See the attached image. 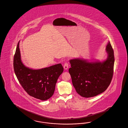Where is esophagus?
<instances>
[{
  "label": "esophagus",
  "instance_id": "esophagus-1",
  "mask_svg": "<svg viewBox=\"0 0 128 128\" xmlns=\"http://www.w3.org/2000/svg\"><path fill=\"white\" fill-rule=\"evenodd\" d=\"M63 67H64V68L65 70H66L68 68V62H65L64 63V66Z\"/></svg>",
  "mask_w": 128,
  "mask_h": 128
}]
</instances>
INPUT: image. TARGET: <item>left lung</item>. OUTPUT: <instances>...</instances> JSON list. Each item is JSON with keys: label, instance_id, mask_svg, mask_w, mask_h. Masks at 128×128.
I'll return each mask as SVG.
<instances>
[{"label": "left lung", "instance_id": "1", "mask_svg": "<svg viewBox=\"0 0 128 128\" xmlns=\"http://www.w3.org/2000/svg\"><path fill=\"white\" fill-rule=\"evenodd\" d=\"M108 58L106 61L89 62L80 59L70 60L69 73L76 91L86 98L96 96L109 86L114 74V52L109 42L106 48Z\"/></svg>", "mask_w": 128, "mask_h": 128}]
</instances>
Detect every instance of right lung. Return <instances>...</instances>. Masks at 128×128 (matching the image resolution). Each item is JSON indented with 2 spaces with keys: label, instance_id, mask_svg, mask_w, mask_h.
I'll return each instance as SVG.
<instances>
[{
  "label": "right lung",
  "instance_id": "right-lung-1",
  "mask_svg": "<svg viewBox=\"0 0 128 128\" xmlns=\"http://www.w3.org/2000/svg\"><path fill=\"white\" fill-rule=\"evenodd\" d=\"M14 57V69L20 84L31 96L46 100L54 94L59 76L63 71L62 64L34 70L25 66L21 62L19 46Z\"/></svg>",
  "mask_w": 128,
  "mask_h": 128
}]
</instances>
